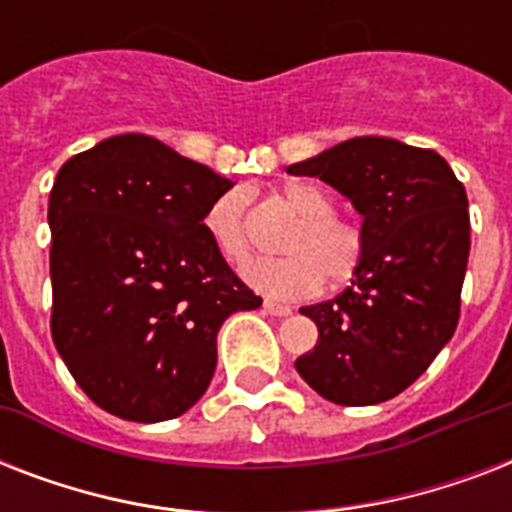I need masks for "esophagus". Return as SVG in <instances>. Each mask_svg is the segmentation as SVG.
<instances>
[{"label":"esophagus","instance_id":"34e87169","mask_svg":"<svg viewBox=\"0 0 512 512\" xmlns=\"http://www.w3.org/2000/svg\"><path fill=\"white\" fill-rule=\"evenodd\" d=\"M263 308L271 313V316H289V313H292V305L279 303V300H265Z\"/></svg>","mask_w":512,"mask_h":512}]
</instances>
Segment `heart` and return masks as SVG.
<instances>
[{
  "label": "heart",
  "mask_w": 512,
  "mask_h": 512,
  "mask_svg": "<svg viewBox=\"0 0 512 512\" xmlns=\"http://www.w3.org/2000/svg\"><path fill=\"white\" fill-rule=\"evenodd\" d=\"M284 199L303 217L289 236L287 257H263L244 268V281L271 297H303L324 287V281L342 284L364 260L366 236L361 225L335 215V201L313 183H287ZM204 228L217 252L228 263H244L252 255L247 196L223 193L209 204Z\"/></svg>",
  "instance_id": "obj_1"
}]
</instances>
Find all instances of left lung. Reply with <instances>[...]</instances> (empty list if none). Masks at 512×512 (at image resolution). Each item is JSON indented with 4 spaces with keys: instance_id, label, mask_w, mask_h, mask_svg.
<instances>
[{
    "instance_id": "obj_1",
    "label": "left lung",
    "mask_w": 512,
    "mask_h": 512,
    "mask_svg": "<svg viewBox=\"0 0 512 512\" xmlns=\"http://www.w3.org/2000/svg\"><path fill=\"white\" fill-rule=\"evenodd\" d=\"M319 177L364 217V260L345 292L308 305L319 342L295 361L340 406L380 404L406 390L452 340L470 255L465 185L430 148L353 138L287 167Z\"/></svg>"
}]
</instances>
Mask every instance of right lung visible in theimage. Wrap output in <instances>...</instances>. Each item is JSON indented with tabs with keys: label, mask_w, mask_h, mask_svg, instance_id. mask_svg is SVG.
Here are the masks:
<instances>
[{
	"label": "right lung",
	"mask_w": 512,
	"mask_h": 512,
	"mask_svg": "<svg viewBox=\"0 0 512 512\" xmlns=\"http://www.w3.org/2000/svg\"><path fill=\"white\" fill-rule=\"evenodd\" d=\"M233 183L162 140L127 132L71 156L47 207L50 329L76 385L106 412H188L217 364V332L260 297L204 228Z\"/></svg>",
	"instance_id": "obj_1"
}]
</instances>
